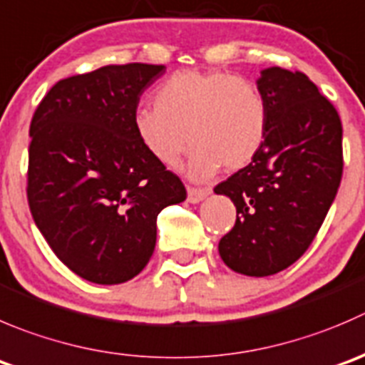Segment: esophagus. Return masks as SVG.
<instances>
[{
  "instance_id": "obj_1",
  "label": "esophagus",
  "mask_w": 365,
  "mask_h": 365,
  "mask_svg": "<svg viewBox=\"0 0 365 365\" xmlns=\"http://www.w3.org/2000/svg\"><path fill=\"white\" fill-rule=\"evenodd\" d=\"M208 194H210V189L187 185V200H189V203H200V201L203 200V197H207Z\"/></svg>"
}]
</instances>
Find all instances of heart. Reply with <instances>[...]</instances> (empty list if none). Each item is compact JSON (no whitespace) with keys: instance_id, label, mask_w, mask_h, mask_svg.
Returning a JSON list of instances; mask_svg holds the SVG:
<instances>
[{"instance_id":"b5f03b06","label":"heart","mask_w":365,"mask_h":365,"mask_svg":"<svg viewBox=\"0 0 365 365\" xmlns=\"http://www.w3.org/2000/svg\"><path fill=\"white\" fill-rule=\"evenodd\" d=\"M153 101L155 107L133 115L137 139L168 168H176L192 144L189 173L194 180L210 178L221 165L226 171L246 168L267 139L264 96L257 85L230 73H175L158 85Z\"/></svg>"}]
</instances>
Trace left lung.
<instances>
[{
	"label": "left lung",
	"mask_w": 365,
	"mask_h": 365,
	"mask_svg": "<svg viewBox=\"0 0 365 365\" xmlns=\"http://www.w3.org/2000/svg\"><path fill=\"white\" fill-rule=\"evenodd\" d=\"M269 114L264 146L246 168L215 185L237 208L219 255L233 271L269 277L312 244L342 178V123L299 71L269 67L258 78Z\"/></svg>",
	"instance_id": "1"
}]
</instances>
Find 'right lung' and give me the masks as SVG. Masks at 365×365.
I'll use <instances>...</instances> for the list:
<instances>
[{
	"instance_id": "add662e5",
	"label": "right lung",
	"mask_w": 365,
	"mask_h": 365,
	"mask_svg": "<svg viewBox=\"0 0 365 365\" xmlns=\"http://www.w3.org/2000/svg\"><path fill=\"white\" fill-rule=\"evenodd\" d=\"M164 66H105L56 81L30 125L26 196L53 253L78 277L115 285L153 255L157 215L187 190L133 128L140 94Z\"/></svg>"
}]
</instances>
